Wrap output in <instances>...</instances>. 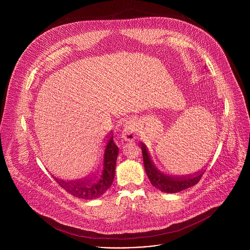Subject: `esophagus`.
Segmentation results:
<instances>
[{
    "mask_svg": "<svg viewBox=\"0 0 250 250\" xmlns=\"http://www.w3.org/2000/svg\"><path fill=\"white\" fill-rule=\"evenodd\" d=\"M133 127H134V122L132 120L128 119L125 122L124 129H123V137L125 140L130 141V140H133L135 138Z\"/></svg>",
    "mask_w": 250,
    "mask_h": 250,
    "instance_id": "34e87169",
    "label": "esophagus"
}]
</instances>
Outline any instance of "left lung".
Masks as SVG:
<instances>
[{
	"instance_id": "8db88e82",
	"label": "left lung",
	"mask_w": 250,
	"mask_h": 250,
	"mask_svg": "<svg viewBox=\"0 0 250 250\" xmlns=\"http://www.w3.org/2000/svg\"><path fill=\"white\" fill-rule=\"evenodd\" d=\"M142 156H144V164L146 168V175L150 183L164 193H177L188 189L196 185L205 171H200L193 175L188 176H172L162 172L155 164L154 160L151 158V155L148 152L147 146L142 142L140 144Z\"/></svg>"
}]
</instances>
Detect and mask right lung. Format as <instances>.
I'll list each match as a JSON object with an SVG mask.
<instances>
[{
  "label": "right lung",
  "instance_id": "1",
  "mask_svg": "<svg viewBox=\"0 0 250 250\" xmlns=\"http://www.w3.org/2000/svg\"><path fill=\"white\" fill-rule=\"evenodd\" d=\"M118 154L119 147L114 142L113 134H111L104 142L100 160L92 174L84 179L74 181H65L56 178V182L66 192L76 198L97 199L105 193L114 181Z\"/></svg>",
  "mask_w": 250,
  "mask_h": 250
}]
</instances>
